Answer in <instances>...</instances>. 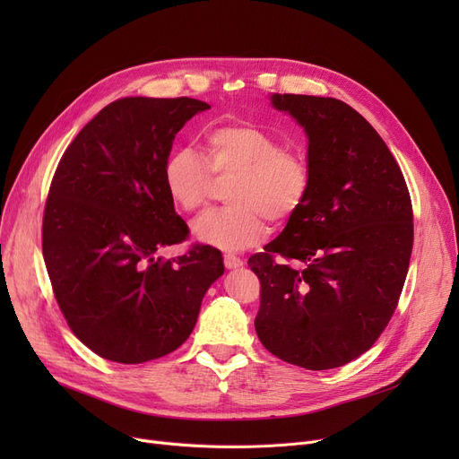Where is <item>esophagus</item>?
Segmentation results:
<instances>
[{"instance_id":"1","label":"esophagus","mask_w":459,"mask_h":459,"mask_svg":"<svg viewBox=\"0 0 459 459\" xmlns=\"http://www.w3.org/2000/svg\"><path fill=\"white\" fill-rule=\"evenodd\" d=\"M223 262H225V268L227 270H236V268H242L244 266V260L234 256V255H225Z\"/></svg>"}]
</instances>
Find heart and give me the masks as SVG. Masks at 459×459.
I'll use <instances>...</instances> for the list:
<instances>
[{
    "label": "heart",
    "mask_w": 459,
    "mask_h": 459,
    "mask_svg": "<svg viewBox=\"0 0 459 459\" xmlns=\"http://www.w3.org/2000/svg\"><path fill=\"white\" fill-rule=\"evenodd\" d=\"M203 156L177 149L163 161V186L182 212L201 210L213 178L230 180L225 201L191 225L197 242L239 251L266 234V221L286 223L301 210L310 191V169L303 156L284 151L272 134L253 125L234 123L210 128L203 137Z\"/></svg>",
    "instance_id": "obj_1"
}]
</instances>
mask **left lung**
<instances>
[{
	"mask_svg": "<svg viewBox=\"0 0 459 459\" xmlns=\"http://www.w3.org/2000/svg\"><path fill=\"white\" fill-rule=\"evenodd\" d=\"M272 106L305 130L312 182L301 210L247 262L260 279L255 329L286 363L329 370L370 350L393 316L413 249L411 199L353 108L308 94H272Z\"/></svg>",
	"mask_w": 459,
	"mask_h": 459,
	"instance_id": "obj_1",
	"label": "left lung"
}]
</instances>
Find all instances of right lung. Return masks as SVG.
Listing matches in <instances>:
<instances>
[{
	"instance_id": "1",
	"label": "right lung",
	"mask_w": 459,
	"mask_h": 459,
	"mask_svg": "<svg viewBox=\"0 0 459 459\" xmlns=\"http://www.w3.org/2000/svg\"><path fill=\"white\" fill-rule=\"evenodd\" d=\"M206 109L187 96L115 100L68 144L54 175L42 221L46 270L72 333L115 363L182 346L225 272L210 246L156 256L187 236L163 186V161L182 126Z\"/></svg>"
}]
</instances>
